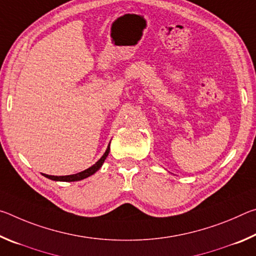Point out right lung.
I'll return each mask as SVG.
<instances>
[{"label":"right lung","mask_w":256,"mask_h":256,"mask_svg":"<svg viewBox=\"0 0 256 256\" xmlns=\"http://www.w3.org/2000/svg\"><path fill=\"white\" fill-rule=\"evenodd\" d=\"M110 144H108L105 154H102V157L99 159L96 164H92V167H89L88 170H86L84 172H78V174H73V175H68V176H52V175H46V174H42V175L52 180H60V182H76V180H84V178H86V177L94 175V172H96L99 168L102 166L104 162H105V159L107 158L108 154H110Z\"/></svg>","instance_id":"add662e5"}]
</instances>
